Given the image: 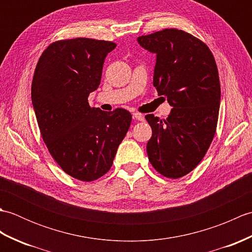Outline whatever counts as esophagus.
Masks as SVG:
<instances>
[{
  "label": "esophagus",
  "instance_id": "34e87169",
  "mask_svg": "<svg viewBox=\"0 0 252 252\" xmlns=\"http://www.w3.org/2000/svg\"><path fill=\"white\" fill-rule=\"evenodd\" d=\"M133 118L138 121H144V119H145L144 116L142 114H140V112H133Z\"/></svg>",
  "mask_w": 252,
  "mask_h": 252
}]
</instances>
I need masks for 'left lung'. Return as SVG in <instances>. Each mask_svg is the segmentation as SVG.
Returning a JSON list of instances; mask_svg holds the SVG:
<instances>
[{
	"mask_svg": "<svg viewBox=\"0 0 252 252\" xmlns=\"http://www.w3.org/2000/svg\"><path fill=\"white\" fill-rule=\"evenodd\" d=\"M156 54L154 87L172 106L167 120L145 118L153 130L146 151L160 174L179 179L199 163L216 134L221 89L217 63L209 47L178 29L137 37Z\"/></svg>",
	"mask_w": 252,
	"mask_h": 252,
	"instance_id": "8db88e82",
	"label": "left lung"
}]
</instances>
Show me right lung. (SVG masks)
Wrapping results in <instances>:
<instances>
[{
    "instance_id": "add662e5",
    "label": "right lung",
    "mask_w": 252,
    "mask_h": 252,
    "mask_svg": "<svg viewBox=\"0 0 252 252\" xmlns=\"http://www.w3.org/2000/svg\"><path fill=\"white\" fill-rule=\"evenodd\" d=\"M114 42L77 37L52 43L36 63L31 99L52 157L72 178L91 182L109 171L132 116L91 108L105 58Z\"/></svg>"
}]
</instances>
